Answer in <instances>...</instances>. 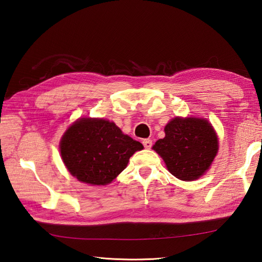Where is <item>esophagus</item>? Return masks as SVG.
Returning a JSON list of instances; mask_svg holds the SVG:
<instances>
[{"label":"esophagus","mask_w":262,"mask_h":262,"mask_svg":"<svg viewBox=\"0 0 262 262\" xmlns=\"http://www.w3.org/2000/svg\"><path fill=\"white\" fill-rule=\"evenodd\" d=\"M142 143H143V145H144L145 148H150V147H152V140L144 139L143 142H142Z\"/></svg>","instance_id":"34e87169"}]
</instances>
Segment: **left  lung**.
<instances>
[{
    "instance_id": "8db88e82",
    "label": "left lung",
    "mask_w": 262,
    "mask_h": 262,
    "mask_svg": "<svg viewBox=\"0 0 262 262\" xmlns=\"http://www.w3.org/2000/svg\"><path fill=\"white\" fill-rule=\"evenodd\" d=\"M165 138L153 149L171 175L184 181L200 178L216 156L219 141L212 124L202 118L176 117L165 126Z\"/></svg>"
}]
</instances>
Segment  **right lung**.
Masks as SVG:
<instances>
[{"instance_id": "obj_1", "label": "right lung", "mask_w": 262, "mask_h": 262, "mask_svg": "<svg viewBox=\"0 0 262 262\" xmlns=\"http://www.w3.org/2000/svg\"><path fill=\"white\" fill-rule=\"evenodd\" d=\"M141 149L140 142L98 118L78 119L60 141L61 157L71 175L94 186L110 184Z\"/></svg>"}]
</instances>
